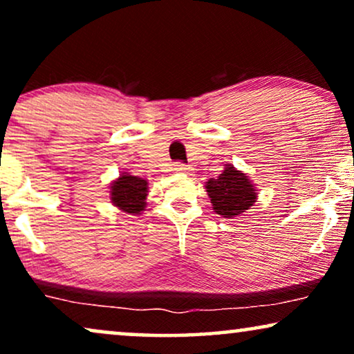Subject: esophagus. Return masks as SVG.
<instances>
[{
  "instance_id": "esophagus-1",
  "label": "esophagus",
  "mask_w": 354,
  "mask_h": 354,
  "mask_svg": "<svg viewBox=\"0 0 354 354\" xmlns=\"http://www.w3.org/2000/svg\"><path fill=\"white\" fill-rule=\"evenodd\" d=\"M173 169L176 173H187V171H189V167H187V165H185V163H181V162H176L173 165Z\"/></svg>"
}]
</instances>
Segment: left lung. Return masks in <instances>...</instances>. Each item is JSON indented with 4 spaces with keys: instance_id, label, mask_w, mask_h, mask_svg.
Here are the masks:
<instances>
[{
    "instance_id": "obj_1",
    "label": "left lung",
    "mask_w": 354,
    "mask_h": 354,
    "mask_svg": "<svg viewBox=\"0 0 354 354\" xmlns=\"http://www.w3.org/2000/svg\"><path fill=\"white\" fill-rule=\"evenodd\" d=\"M210 203L216 214L222 217H236L247 212L257 203V189L245 173L235 169L234 165H225L222 174L210 178L205 185Z\"/></svg>"
}]
</instances>
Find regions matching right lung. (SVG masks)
Returning a JSON list of instances; mask_svg holds the SVG:
<instances>
[{"label": "right lung", "instance_id": "1", "mask_svg": "<svg viewBox=\"0 0 354 354\" xmlns=\"http://www.w3.org/2000/svg\"><path fill=\"white\" fill-rule=\"evenodd\" d=\"M149 183L138 176L122 173L111 185V201L115 207L129 214H140L145 209Z\"/></svg>", "mask_w": 354, "mask_h": 354}]
</instances>
